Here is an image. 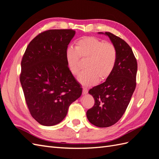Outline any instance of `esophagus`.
<instances>
[{"instance_id":"esophagus-1","label":"esophagus","mask_w":159,"mask_h":159,"mask_svg":"<svg viewBox=\"0 0 159 159\" xmlns=\"http://www.w3.org/2000/svg\"><path fill=\"white\" fill-rule=\"evenodd\" d=\"M88 93V89L87 88H83V95H86Z\"/></svg>"}]
</instances>
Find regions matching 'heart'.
Returning a JSON list of instances; mask_svg holds the SVG:
<instances>
[{
	"label": "heart",
	"instance_id": "1",
	"mask_svg": "<svg viewBox=\"0 0 159 159\" xmlns=\"http://www.w3.org/2000/svg\"><path fill=\"white\" fill-rule=\"evenodd\" d=\"M79 58L87 61L84 66L86 70L78 80L83 85L91 86L96 84L98 79L104 80L110 76L115 67L117 53L112 44L93 36H86L78 40L75 49L69 47L66 50V62L73 75H78L80 72Z\"/></svg>",
	"mask_w": 159,
	"mask_h": 159
}]
</instances>
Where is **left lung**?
<instances>
[{"label":"left lung","instance_id":"1","mask_svg":"<svg viewBox=\"0 0 159 159\" xmlns=\"http://www.w3.org/2000/svg\"><path fill=\"white\" fill-rule=\"evenodd\" d=\"M98 33L108 36L117 59L112 73L105 82L89 91L95 104L87 110V117L95 126L108 127L119 120L129 104L136 86L138 64L131 48L124 40L108 32Z\"/></svg>","mask_w":159,"mask_h":159}]
</instances>
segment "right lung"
Wrapping results in <instances>:
<instances>
[{
    "mask_svg": "<svg viewBox=\"0 0 159 159\" xmlns=\"http://www.w3.org/2000/svg\"><path fill=\"white\" fill-rule=\"evenodd\" d=\"M76 32L49 30L29 43L22 58L20 82L32 116L53 126L64 120L68 108L82 94L70 72L66 52Z\"/></svg>",
    "mask_w": 159,
    "mask_h": 159,
    "instance_id": "right-lung-1",
    "label": "right lung"
}]
</instances>
